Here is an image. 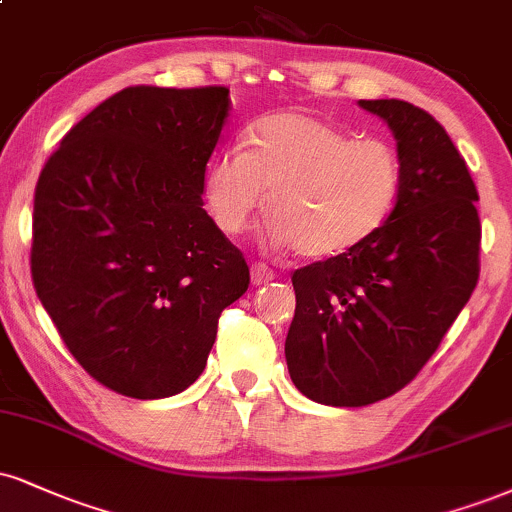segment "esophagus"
<instances>
[{"instance_id":"esophagus-1","label":"esophagus","mask_w":512,"mask_h":512,"mask_svg":"<svg viewBox=\"0 0 512 512\" xmlns=\"http://www.w3.org/2000/svg\"><path fill=\"white\" fill-rule=\"evenodd\" d=\"M250 281H252V286H262V283L274 281V272L267 267V264L255 262L250 267Z\"/></svg>"}]
</instances>
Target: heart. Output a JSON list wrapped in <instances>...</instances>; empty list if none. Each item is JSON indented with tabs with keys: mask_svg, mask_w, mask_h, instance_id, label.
<instances>
[{
	"mask_svg": "<svg viewBox=\"0 0 512 512\" xmlns=\"http://www.w3.org/2000/svg\"><path fill=\"white\" fill-rule=\"evenodd\" d=\"M243 147L221 152L205 178L209 214L231 238L248 231L269 193L272 243L329 260L365 245L398 202L403 169L386 140L281 112L252 123Z\"/></svg>",
	"mask_w": 512,
	"mask_h": 512,
	"instance_id": "1",
	"label": "heart"
}]
</instances>
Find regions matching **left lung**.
Listing matches in <instances>:
<instances>
[{"mask_svg":"<svg viewBox=\"0 0 512 512\" xmlns=\"http://www.w3.org/2000/svg\"><path fill=\"white\" fill-rule=\"evenodd\" d=\"M396 138L403 183L365 245L293 274L286 365L307 398L362 408L427 365L477 286V188L443 126L403 100H360Z\"/></svg>","mask_w":512,"mask_h":512,"instance_id":"obj_1","label":"left lung"}]
</instances>
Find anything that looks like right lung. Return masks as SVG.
Wrapping results in <instances>:
<instances>
[{
	"label": "right lung",
	"mask_w": 512,
	"mask_h": 512,
	"mask_svg": "<svg viewBox=\"0 0 512 512\" xmlns=\"http://www.w3.org/2000/svg\"><path fill=\"white\" fill-rule=\"evenodd\" d=\"M231 112L226 88H126L47 159L30 272L71 355L140 400L186 391L250 272L202 209L205 169Z\"/></svg>",
	"instance_id": "1"
}]
</instances>
